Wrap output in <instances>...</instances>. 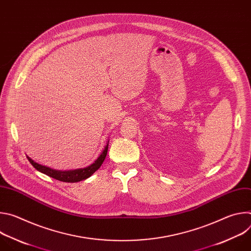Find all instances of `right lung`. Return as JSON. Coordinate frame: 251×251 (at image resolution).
Here are the masks:
<instances>
[{
	"instance_id": "1",
	"label": "right lung",
	"mask_w": 251,
	"mask_h": 251,
	"mask_svg": "<svg viewBox=\"0 0 251 251\" xmlns=\"http://www.w3.org/2000/svg\"><path fill=\"white\" fill-rule=\"evenodd\" d=\"M108 145H109V141L107 143L106 146L104 147V150L101 152L99 157L88 167L82 168V169H76V170H68V171H59V170H54L51 168H49L47 166H43L37 162H34L31 160L29 157H26L29 163L34 167L35 170H38L39 172L51 176L55 180H58L60 182H65V183H77L83 180H86L87 177L92 176L102 165L104 162L107 151H108Z\"/></svg>"
}]
</instances>
